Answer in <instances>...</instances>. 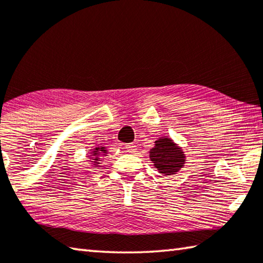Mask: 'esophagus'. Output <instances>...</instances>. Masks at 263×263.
<instances>
[{"label": "esophagus", "mask_w": 263, "mask_h": 263, "mask_svg": "<svg viewBox=\"0 0 263 263\" xmlns=\"http://www.w3.org/2000/svg\"><path fill=\"white\" fill-rule=\"evenodd\" d=\"M125 149H126V152H128V153H133V152H136L137 146H136V144H133V142H131V144H126L125 145Z\"/></svg>", "instance_id": "obj_1"}]
</instances>
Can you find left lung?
Returning <instances> with one entry per match:
<instances>
[{
	"label": "left lung",
	"mask_w": 263,
	"mask_h": 263,
	"mask_svg": "<svg viewBox=\"0 0 263 263\" xmlns=\"http://www.w3.org/2000/svg\"><path fill=\"white\" fill-rule=\"evenodd\" d=\"M149 159L159 173L164 175L175 174L185 162L182 149L169 138H160L155 141V146L149 151Z\"/></svg>",
	"instance_id": "left-lung-1"
}]
</instances>
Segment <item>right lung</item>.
Instances as JSON below:
<instances>
[{"instance_id":"right-lung-1","label":"right lung","mask_w":263,"mask_h":263,"mask_svg":"<svg viewBox=\"0 0 263 263\" xmlns=\"http://www.w3.org/2000/svg\"><path fill=\"white\" fill-rule=\"evenodd\" d=\"M91 153H92V158H94V159H91V160H94V164H99L100 162H97V161H100L102 155H104L106 153V149L104 146H100V147H95ZM95 167H97V166H95Z\"/></svg>"}]
</instances>
